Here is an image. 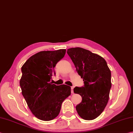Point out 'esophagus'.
Masks as SVG:
<instances>
[{
	"mask_svg": "<svg viewBox=\"0 0 133 133\" xmlns=\"http://www.w3.org/2000/svg\"><path fill=\"white\" fill-rule=\"evenodd\" d=\"M73 89H74V88H73V87H71V93H72V94H73V93H74Z\"/></svg>",
	"mask_w": 133,
	"mask_h": 133,
	"instance_id": "obj_1",
	"label": "esophagus"
}]
</instances>
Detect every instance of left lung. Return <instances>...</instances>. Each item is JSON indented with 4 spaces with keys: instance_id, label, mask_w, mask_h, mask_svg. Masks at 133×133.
Returning <instances> with one entry per match:
<instances>
[{
    "instance_id": "obj_1",
    "label": "left lung",
    "mask_w": 133,
    "mask_h": 133,
    "mask_svg": "<svg viewBox=\"0 0 133 133\" xmlns=\"http://www.w3.org/2000/svg\"><path fill=\"white\" fill-rule=\"evenodd\" d=\"M84 86L75 87L74 92L81 95V103L76 106L79 116L93 120L103 112L109 100L111 73L105 60L87 49L76 47L67 49Z\"/></svg>"
}]
</instances>
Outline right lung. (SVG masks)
<instances>
[{
  "label": "right lung",
  "mask_w": 133,
  "mask_h": 133,
  "mask_svg": "<svg viewBox=\"0 0 133 133\" xmlns=\"http://www.w3.org/2000/svg\"><path fill=\"white\" fill-rule=\"evenodd\" d=\"M66 50L44 51L30 57L21 68L19 84L28 106L36 118L44 121L55 119L62 104L71 95V87L51 82L55 75L54 67L64 56Z\"/></svg>",
  "instance_id": "add662e5"
}]
</instances>
